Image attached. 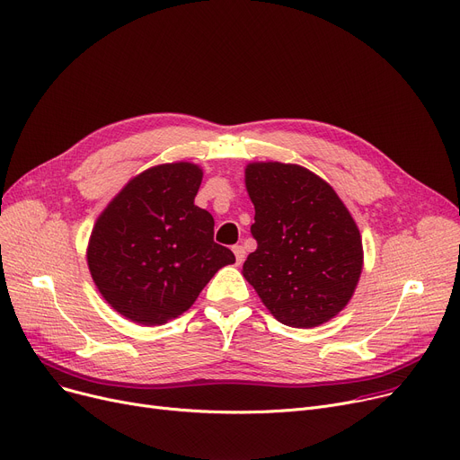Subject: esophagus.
<instances>
[{
  "mask_svg": "<svg viewBox=\"0 0 460 460\" xmlns=\"http://www.w3.org/2000/svg\"><path fill=\"white\" fill-rule=\"evenodd\" d=\"M233 253H234L236 264H243V262H244V257H246V250H244L243 246H233Z\"/></svg>",
  "mask_w": 460,
  "mask_h": 460,
  "instance_id": "1",
  "label": "esophagus"
}]
</instances>
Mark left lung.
<instances>
[{
  "label": "left lung",
  "instance_id": "1",
  "mask_svg": "<svg viewBox=\"0 0 460 460\" xmlns=\"http://www.w3.org/2000/svg\"><path fill=\"white\" fill-rule=\"evenodd\" d=\"M246 190L257 250L244 278L281 324L328 323L352 298L364 267L350 212L326 181L296 164H248Z\"/></svg>",
  "mask_w": 460,
  "mask_h": 460
}]
</instances>
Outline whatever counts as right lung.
I'll return each mask as SVG.
<instances>
[{
    "label": "right lung",
    "instance_id": "1",
    "mask_svg": "<svg viewBox=\"0 0 460 460\" xmlns=\"http://www.w3.org/2000/svg\"><path fill=\"white\" fill-rule=\"evenodd\" d=\"M203 181L190 162L162 164L134 177L96 220L87 264L102 298L143 326L177 319L226 264L214 217L193 205Z\"/></svg>",
    "mask_w": 460,
    "mask_h": 460
}]
</instances>
